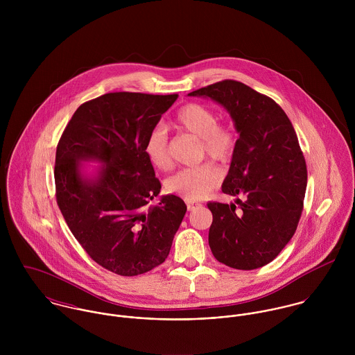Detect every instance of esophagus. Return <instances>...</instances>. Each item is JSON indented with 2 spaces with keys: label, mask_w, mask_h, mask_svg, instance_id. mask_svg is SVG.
Masks as SVG:
<instances>
[{
  "label": "esophagus",
  "mask_w": 355,
  "mask_h": 355,
  "mask_svg": "<svg viewBox=\"0 0 355 355\" xmlns=\"http://www.w3.org/2000/svg\"><path fill=\"white\" fill-rule=\"evenodd\" d=\"M200 205H201V203L187 202V209H189V210H194V209H196V207H198Z\"/></svg>",
  "instance_id": "1"
}]
</instances>
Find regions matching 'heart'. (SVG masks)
I'll list each match as a JSON object with an SVG mask.
<instances>
[{
	"instance_id": "b5f03b06",
	"label": "heart",
	"mask_w": 355,
	"mask_h": 355,
	"mask_svg": "<svg viewBox=\"0 0 355 355\" xmlns=\"http://www.w3.org/2000/svg\"><path fill=\"white\" fill-rule=\"evenodd\" d=\"M220 119L213 109L202 103L183 106L176 117L175 125L201 141L202 154L218 162H228L236 149L234 131L218 124ZM145 154L153 166L165 171L172 165L168 149V135L162 127H155L148 135ZM221 180L220 171L211 164H203L176 172L166 180V190L184 201L197 202L203 200Z\"/></svg>"
}]
</instances>
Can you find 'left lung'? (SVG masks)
Wrapping results in <instances>:
<instances>
[{"label": "left lung", "mask_w": 355, "mask_h": 355, "mask_svg": "<svg viewBox=\"0 0 355 355\" xmlns=\"http://www.w3.org/2000/svg\"><path fill=\"white\" fill-rule=\"evenodd\" d=\"M210 98L231 116L239 134L221 190L234 203L209 202V246L217 261L242 270L273 261L297 231L307 171L295 130L284 110L252 87L223 80L189 94Z\"/></svg>", "instance_id": "1"}]
</instances>
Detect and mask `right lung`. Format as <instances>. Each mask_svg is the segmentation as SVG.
Instances as JSON below:
<instances>
[{"instance_id": "obj_1", "label": "right lung", "mask_w": 355, "mask_h": 355, "mask_svg": "<svg viewBox=\"0 0 355 355\" xmlns=\"http://www.w3.org/2000/svg\"><path fill=\"white\" fill-rule=\"evenodd\" d=\"M178 97L103 94L76 109L57 145L58 207L86 253L113 273L137 276L161 265L186 214L173 194L149 206L161 183L145 154L148 135Z\"/></svg>"}]
</instances>
